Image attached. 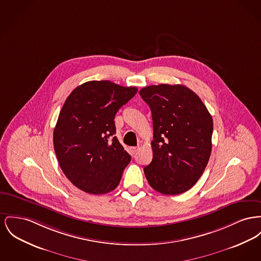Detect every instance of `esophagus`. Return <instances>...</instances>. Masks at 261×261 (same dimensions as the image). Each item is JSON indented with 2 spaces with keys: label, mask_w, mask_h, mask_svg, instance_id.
Masks as SVG:
<instances>
[{
  "label": "esophagus",
  "mask_w": 261,
  "mask_h": 261,
  "mask_svg": "<svg viewBox=\"0 0 261 261\" xmlns=\"http://www.w3.org/2000/svg\"><path fill=\"white\" fill-rule=\"evenodd\" d=\"M139 149H140L139 147H130V148H129V151H130V153L133 155V154H136V153H137Z\"/></svg>",
  "instance_id": "esophagus-1"
}]
</instances>
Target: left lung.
<instances>
[{
	"mask_svg": "<svg viewBox=\"0 0 261 261\" xmlns=\"http://www.w3.org/2000/svg\"><path fill=\"white\" fill-rule=\"evenodd\" d=\"M139 93L153 117V160L144 168L146 178L160 193H184L208 164L212 116L199 96L182 85L149 86Z\"/></svg>",
	"mask_w": 261,
	"mask_h": 261,
	"instance_id": "1",
	"label": "left lung"
}]
</instances>
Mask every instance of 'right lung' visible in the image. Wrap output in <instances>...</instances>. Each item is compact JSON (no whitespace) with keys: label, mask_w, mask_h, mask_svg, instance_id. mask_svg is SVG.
<instances>
[{"label":"right lung","mask_w":261,"mask_h":261,"mask_svg":"<svg viewBox=\"0 0 261 261\" xmlns=\"http://www.w3.org/2000/svg\"><path fill=\"white\" fill-rule=\"evenodd\" d=\"M136 92L135 87L91 81L65 100L53 144L62 171L79 189L98 195L118 186L131 155L114 136V117Z\"/></svg>","instance_id":"right-lung-1"}]
</instances>
